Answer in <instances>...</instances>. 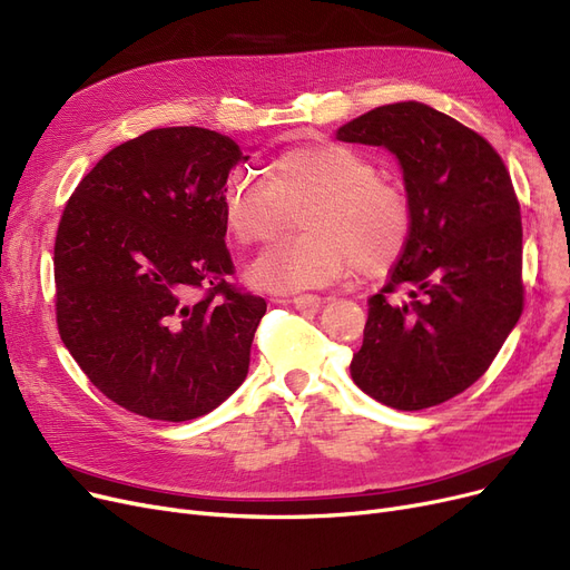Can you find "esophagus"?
Masks as SVG:
<instances>
[{
	"label": "esophagus",
	"mask_w": 570,
	"mask_h": 570,
	"mask_svg": "<svg viewBox=\"0 0 570 570\" xmlns=\"http://www.w3.org/2000/svg\"><path fill=\"white\" fill-rule=\"evenodd\" d=\"M289 304H294V308L302 313H317L322 306V299L317 294H299L294 296V299H289Z\"/></svg>",
	"instance_id": "esophagus-1"
}]
</instances>
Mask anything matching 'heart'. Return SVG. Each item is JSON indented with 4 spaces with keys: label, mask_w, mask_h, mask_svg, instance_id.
<instances>
[{
    "label": "heart",
    "mask_w": 570,
    "mask_h": 570,
    "mask_svg": "<svg viewBox=\"0 0 570 570\" xmlns=\"http://www.w3.org/2000/svg\"><path fill=\"white\" fill-rule=\"evenodd\" d=\"M313 204L306 234L271 246L248 266V283L264 292H302L347 278L360 268L381 276L403 257L413 234L409 197L377 178L371 157L338 141H315L278 153L264 178L236 176L225 195L227 223L240 246L274 238L285 208Z\"/></svg>",
    "instance_id": "heart-1"
}]
</instances>
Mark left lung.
<instances>
[{
    "instance_id": "8db88e82",
    "label": "left lung",
    "mask_w": 570,
    "mask_h": 570,
    "mask_svg": "<svg viewBox=\"0 0 570 570\" xmlns=\"http://www.w3.org/2000/svg\"><path fill=\"white\" fill-rule=\"evenodd\" d=\"M345 144L383 146L403 174L413 234L368 299L355 385L396 411H422L490 368L524 304L522 218L510 174L480 134L422 101L338 127ZM403 288L394 303L389 296Z\"/></svg>"
}]
</instances>
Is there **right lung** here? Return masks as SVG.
<instances>
[{
  "mask_svg": "<svg viewBox=\"0 0 570 570\" xmlns=\"http://www.w3.org/2000/svg\"><path fill=\"white\" fill-rule=\"evenodd\" d=\"M240 148L204 127L116 146L78 183L56 238L58 330L122 409L195 420L246 381L262 296L227 283V178Z\"/></svg>",
  "mask_w": 570,
  "mask_h": 570,
  "instance_id": "obj_1",
  "label": "right lung"
}]
</instances>
